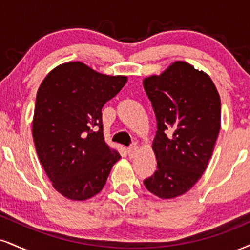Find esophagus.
Listing matches in <instances>:
<instances>
[{"label": "esophagus", "instance_id": "esophagus-1", "mask_svg": "<svg viewBox=\"0 0 250 250\" xmlns=\"http://www.w3.org/2000/svg\"><path fill=\"white\" fill-rule=\"evenodd\" d=\"M127 151H128V155H129V157H134V156L137 154V151H138V146H136V144H134V146H129Z\"/></svg>", "mask_w": 250, "mask_h": 250}]
</instances>
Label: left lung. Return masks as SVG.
I'll return each instance as SVG.
<instances>
[{
	"label": "left lung",
	"mask_w": 250,
	"mask_h": 250,
	"mask_svg": "<svg viewBox=\"0 0 250 250\" xmlns=\"http://www.w3.org/2000/svg\"><path fill=\"white\" fill-rule=\"evenodd\" d=\"M157 120L152 142L157 170L144 179L162 199L184 194L205 172L221 125L220 96L205 72L174 62L143 80Z\"/></svg>",
	"instance_id": "8db88e82"
}]
</instances>
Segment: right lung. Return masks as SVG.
Masks as SVG:
<instances>
[{"label":"right lung","mask_w":250,"mask_h":250,"mask_svg":"<svg viewBox=\"0 0 250 250\" xmlns=\"http://www.w3.org/2000/svg\"><path fill=\"white\" fill-rule=\"evenodd\" d=\"M127 80L72 62L53 68L39 86L32 121L36 151L52 186L67 199L98 194L121 158L104 142L101 109Z\"/></svg>","instance_id":"obj_1"}]
</instances>
